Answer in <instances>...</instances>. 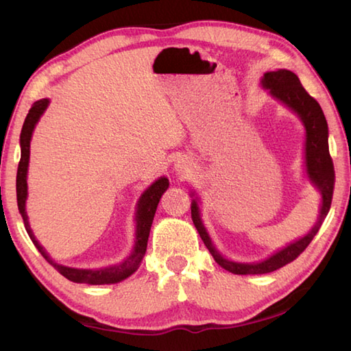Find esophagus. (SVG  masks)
Masks as SVG:
<instances>
[{
    "mask_svg": "<svg viewBox=\"0 0 351 351\" xmlns=\"http://www.w3.org/2000/svg\"><path fill=\"white\" fill-rule=\"evenodd\" d=\"M175 170L178 171V175H181V176H187V175L192 173V170H193V164H192V161H189L187 158L178 159V162L175 164Z\"/></svg>",
    "mask_w": 351,
    "mask_h": 351,
    "instance_id": "1",
    "label": "esophagus"
}]
</instances>
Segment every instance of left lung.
Masks as SVG:
<instances>
[{
    "label": "left lung",
    "instance_id": "obj_1",
    "mask_svg": "<svg viewBox=\"0 0 351 351\" xmlns=\"http://www.w3.org/2000/svg\"><path fill=\"white\" fill-rule=\"evenodd\" d=\"M263 88H268L269 93L282 104L289 106L291 110L299 114L306 130V170L310 175L314 186L322 193V207H320V215L314 228L308 232L304 239L294 241L293 245L287 246L277 254L271 255L260 263H235V261L226 260L215 247L207 235L203 223H201L197 201L192 204V219L195 228H197L201 240L204 241L206 247L209 249L212 257L217 263L226 271L232 274H268V272L277 271L282 266L291 263L299 255L305 251L308 245L313 241L314 235L319 232L320 226L328 213L332 199V190H335V165L330 156L328 150V125L324 111L317 104V100L311 97L294 73L288 69L268 71L261 79Z\"/></svg>",
    "mask_w": 351,
    "mask_h": 351
}]
</instances>
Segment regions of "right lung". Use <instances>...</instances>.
<instances>
[{"mask_svg": "<svg viewBox=\"0 0 351 351\" xmlns=\"http://www.w3.org/2000/svg\"><path fill=\"white\" fill-rule=\"evenodd\" d=\"M49 100L41 99L34 102V105L29 110L27 116L25 119V123H23L21 136H20V144H21V158L19 162V171H16V203H19V210L23 217V221H25V228L27 230L29 237H31L32 243L35 247L38 249V252L43 255L47 263L54 266V268L60 272L63 277H66L68 280L75 282V283H90V285H108V283H117L132 276L133 272L138 269L142 257L145 255L147 251V241L148 235H150V228L153 223L154 212H156V207L159 199H161L162 193L169 187V180L167 178H161L150 187L145 190V193L142 195L138 204V215H136V241H134V249L130 257L122 261L121 265L110 266V268L104 269H75V268H66V266L57 265L54 260H52L49 255L45 252V249L40 246V243L35 240L31 228H29L27 223V215L25 210L26 206V197H27V184H26V175H27V165H29V147H31V138L35 123L38 122L40 116L43 114L46 110Z\"/></svg>", "mask_w": 351, "mask_h": 351, "instance_id": "right-lung-1", "label": "right lung"}]
</instances>
